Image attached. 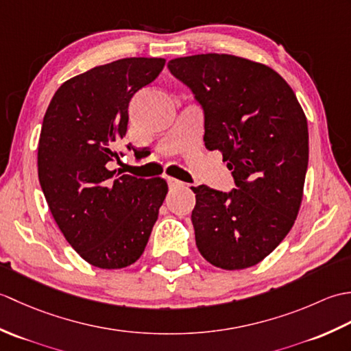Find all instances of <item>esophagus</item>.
Returning <instances> with one entry per match:
<instances>
[{"instance_id": "esophagus-1", "label": "esophagus", "mask_w": 351, "mask_h": 351, "mask_svg": "<svg viewBox=\"0 0 351 351\" xmlns=\"http://www.w3.org/2000/svg\"><path fill=\"white\" fill-rule=\"evenodd\" d=\"M167 184H169L170 189H180V187H184V185H185L184 182L175 180V178H167Z\"/></svg>"}]
</instances>
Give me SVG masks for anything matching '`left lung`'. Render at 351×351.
Returning a JSON list of instances; mask_svg holds the SVG:
<instances>
[{
    "label": "left lung",
    "instance_id": "8db88e82",
    "mask_svg": "<svg viewBox=\"0 0 351 351\" xmlns=\"http://www.w3.org/2000/svg\"><path fill=\"white\" fill-rule=\"evenodd\" d=\"M205 114L204 141L220 151L237 189L199 185L191 213L208 263L241 270L261 263L293 228L308 170V122L293 88L265 64L229 54L180 57L167 64Z\"/></svg>",
    "mask_w": 351,
    "mask_h": 351
}]
</instances>
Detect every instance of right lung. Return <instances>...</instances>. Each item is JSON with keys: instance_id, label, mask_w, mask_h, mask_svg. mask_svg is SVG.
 <instances>
[{"instance_id": "obj_1", "label": "right lung", "mask_w": 351, "mask_h": 351, "mask_svg": "<svg viewBox=\"0 0 351 351\" xmlns=\"http://www.w3.org/2000/svg\"><path fill=\"white\" fill-rule=\"evenodd\" d=\"M164 64V58L130 57L96 66L58 87L45 113L37 147L40 187L66 240L95 267L136 263L166 199L161 178H117L108 169L119 158L131 98Z\"/></svg>"}]
</instances>
